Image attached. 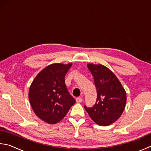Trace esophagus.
<instances>
[{
    "mask_svg": "<svg viewBox=\"0 0 151 151\" xmlns=\"http://www.w3.org/2000/svg\"><path fill=\"white\" fill-rule=\"evenodd\" d=\"M76 103H81L82 101V99L81 97H76Z\"/></svg>",
    "mask_w": 151,
    "mask_h": 151,
    "instance_id": "obj_1",
    "label": "esophagus"
}]
</instances>
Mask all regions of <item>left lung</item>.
Masks as SVG:
<instances>
[{
    "instance_id": "1",
    "label": "left lung",
    "mask_w": 151,
    "mask_h": 151,
    "mask_svg": "<svg viewBox=\"0 0 151 151\" xmlns=\"http://www.w3.org/2000/svg\"><path fill=\"white\" fill-rule=\"evenodd\" d=\"M97 89V100L92 107L84 109L91 119L99 126H109L120 117L126 103V92L111 70L101 64L88 63Z\"/></svg>"
}]
</instances>
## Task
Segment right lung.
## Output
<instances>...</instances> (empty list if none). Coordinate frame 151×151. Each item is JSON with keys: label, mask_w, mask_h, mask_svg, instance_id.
<instances>
[{"label": "right lung", "mask_w": 151, "mask_h": 151, "mask_svg": "<svg viewBox=\"0 0 151 151\" xmlns=\"http://www.w3.org/2000/svg\"><path fill=\"white\" fill-rule=\"evenodd\" d=\"M72 63H53L35 78L29 91V99L35 114L46 123L61 121L75 103L68 91L65 76Z\"/></svg>", "instance_id": "add662e5"}]
</instances>
